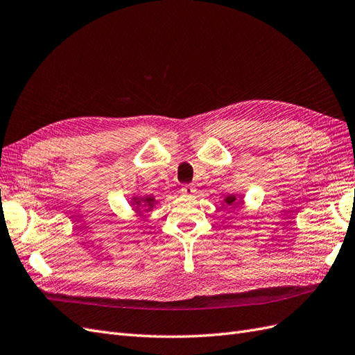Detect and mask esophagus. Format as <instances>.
<instances>
[{"mask_svg": "<svg viewBox=\"0 0 355 355\" xmlns=\"http://www.w3.org/2000/svg\"><path fill=\"white\" fill-rule=\"evenodd\" d=\"M182 194H184V196H194L196 194V187H192V185H184V187H182Z\"/></svg>", "mask_w": 355, "mask_h": 355, "instance_id": "1", "label": "esophagus"}]
</instances>
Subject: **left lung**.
<instances>
[{"label":"left lung","mask_w":355,"mask_h":355,"mask_svg":"<svg viewBox=\"0 0 355 355\" xmlns=\"http://www.w3.org/2000/svg\"><path fill=\"white\" fill-rule=\"evenodd\" d=\"M239 197L240 196H237V194H230V196H227L223 198V206H230V207H232L234 204H237V200H239ZM243 198H240V201H241Z\"/></svg>","instance_id":"obj_1"}]
</instances>
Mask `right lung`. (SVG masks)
Here are the masks:
<instances>
[{
	"instance_id": "right-lung-1",
	"label": "right lung",
	"mask_w": 355,
	"mask_h": 355,
	"mask_svg": "<svg viewBox=\"0 0 355 355\" xmlns=\"http://www.w3.org/2000/svg\"><path fill=\"white\" fill-rule=\"evenodd\" d=\"M158 201L154 196H135L132 197V206L137 213L142 211H151Z\"/></svg>"
}]
</instances>
